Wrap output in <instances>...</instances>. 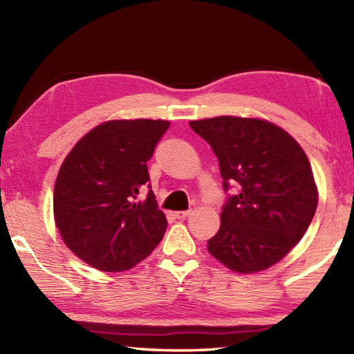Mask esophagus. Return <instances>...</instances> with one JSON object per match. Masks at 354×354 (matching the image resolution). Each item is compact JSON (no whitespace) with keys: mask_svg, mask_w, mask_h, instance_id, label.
<instances>
[{"mask_svg":"<svg viewBox=\"0 0 354 354\" xmlns=\"http://www.w3.org/2000/svg\"><path fill=\"white\" fill-rule=\"evenodd\" d=\"M190 214H192V211H179V212H175V217L179 220H184V218H187Z\"/></svg>","mask_w":354,"mask_h":354,"instance_id":"esophagus-1","label":"esophagus"}]
</instances>
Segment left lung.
<instances>
[{
    "mask_svg": "<svg viewBox=\"0 0 354 354\" xmlns=\"http://www.w3.org/2000/svg\"><path fill=\"white\" fill-rule=\"evenodd\" d=\"M189 124L217 156L223 187L241 185L207 251L232 272L267 270L301 241L315 214L319 192L306 153L262 118L221 115Z\"/></svg>",
    "mask_w": 354,
    "mask_h": 354,
    "instance_id": "left-lung-1",
    "label": "left lung"
}]
</instances>
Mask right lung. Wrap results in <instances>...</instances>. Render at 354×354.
Listing matches in <instances>:
<instances>
[{"label":"right lung","mask_w":354,"mask_h":354,"mask_svg":"<svg viewBox=\"0 0 354 354\" xmlns=\"http://www.w3.org/2000/svg\"><path fill=\"white\" fill-rule=\"evenodd\" d=\"M167 120H107L81 137L59 169L53 211L64 243L101 272L129 270L162 241L165 214L137 195Z\"/></svg>","instance_id":"add662e5"}]
</instances>
